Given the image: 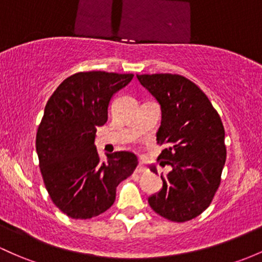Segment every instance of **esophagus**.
<instances>
[{
  "mask_svg": "<svg viewBox=\"0 0 262 262\" xmlns=\"http://www.w3.org/2000/svg\"><path fill=\"white\" fill-rule=\"evenodd\" d=\"M146 170V168L144 165H143V164H138V166H137V169H136V171L137 173H144V171Z\"/></svg>",
  "mask_w": 262,
  "mask_h": 262,
  "instance_id": "34e87169",
  "label": "esophagus"
}]
</instances>
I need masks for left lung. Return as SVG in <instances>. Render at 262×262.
<instances>
[{
	"instance_id": "1",
	"label": "left lung",
	"mask_w": 262,
	"mask_h": 262,
	"mask_svg": "<svg viewBox=\"0 0 262 262\" xmlns=\"http://www.w3.org/2000/svg\"><path fill=\"white\" fill-rule=\"evenodd\" d=\"M159 102L162 124L157 133L160 165L171 170L163 188L149 196L150 208L165 219L184 223L211 204L226 160L225 130L211 102L195 83L179 74L137 76ZM150 170L157 174L154 165Z\"/></svg>"
}]
</instances>
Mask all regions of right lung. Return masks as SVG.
Wrapping results in <instances>:
<instances>
[{
    "label": "right lung",
    "instance_id": "obj_1",
    "mask_svg": "<svg viewBox=\"0 0 262 262\" xmlns=\"http://www.w3.org/2000/svg\"><path fill=\"white\" fill-rule=\"evenodd\" d=\"M134 74L79 72L53 92L36 137V150L46 189L54 205L72 219H91L108 210L117 186L138 165L130 151L99 159L97 128L108 120L112 97Z\"/></svg>",
    "mask_w": 262,
    "mask_h": 262
}]
</instances>
